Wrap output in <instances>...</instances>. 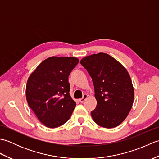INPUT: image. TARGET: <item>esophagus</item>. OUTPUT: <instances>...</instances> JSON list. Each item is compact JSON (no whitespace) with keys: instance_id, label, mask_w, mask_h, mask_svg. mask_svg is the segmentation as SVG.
<instances>
[{"instance_id":"esophagus-1","label":"esophagus","mask_w":159,"mask_h":159,"mask_svg":"<svg viewBox=\"0 0 159 159\" xmlns=\"http://www.w3.org/2000/svg\"><path fill=\"white\" fill-rule=\"evenodd\" d=\"M87 97H88V95H87V94H84V95H83V96L82 98L79 99L80 102L83 103V102H84V101H85V100L87 98Z\"/></svg>"}]
</instances>
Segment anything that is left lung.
<instances>
[{
	"instance_id": "obj_1",
	"label": "left lung",
	"mask_w": 159,
	"mask_h": 159,
	"mask_svg": "<svg viewBox=\"0 0 159 159\" xmlns=\"http://www.w3.org/2000/svg\"><path fill=\"white\" fill-rule=\"evenodd\" d=\"M80 63L93 83L97 100L91 113L93 121L106 128L119 126L128 116L134 100V88L127 70L103 52L84 57Z\"/></svg>"
}]
</instances>
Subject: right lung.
Masks as SVG:
<instances>
[{
	"instance_id": "right-lung-1",
	"label": "right lung",
	"mask_w": 159,
	"mask_h": 159,
	"mask_svg": "<svg viewBox=\"0 0 159 159\" xmlns=\"http://www.w3.org/2000/svg\"><path fill=\"white\" fill-rule=\"evenodd\" d=\"M76 57H51L45 59L29 76L26 100L38 119L54 128L70 119L76 102L70 94L68 76L79 63Z\"/></svg>"
}]
</instances>
